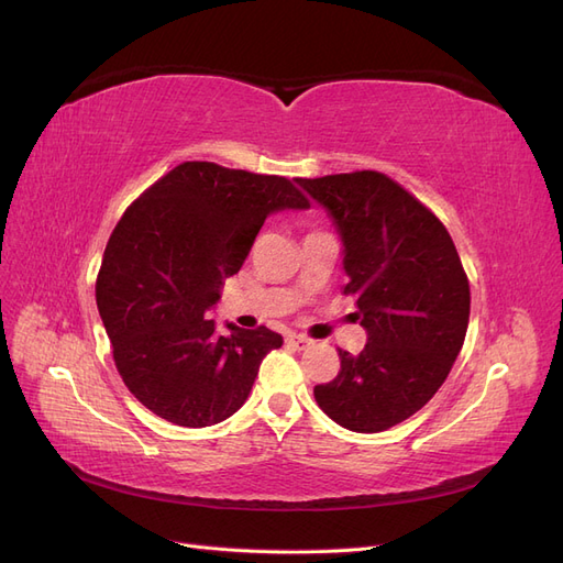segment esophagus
<instances>
[{"instance_id":"obj_1","label":"esophagus","mask_w":563,"mask_h":563,"mask_svg":"<svg viewBox=\"0 0 563 563\" xmlns=\"http://www.w3.org/2000/svg\"><path fill=\"white\" fill-rule=\"evenodd\" d=\"M286 343L298 347V350H302V347L310 345V338H308V335H300V333H288V335H286Z\"/></svg>"}]
</instances>
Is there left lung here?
<instances>
[{
  "label": "left lung",
  "mask_w": 563,
  "mask_h": 563,
  "mask_svg": "<svg viewBox=\"0 0 563 563\" xmlns=\"http://www.w3.org/2000/svg\"><path fill=\"white\" fill-rule=\"evenodd\" d=\"M333 218L345 246V296L368 343L338 350V376L314 387L319 408L352 432L411 418L444 385L465 343L470 282L444 223L380 172L298 178Z\"/></svg>",
  "instance_id": "obj_1"
}]
</instances>
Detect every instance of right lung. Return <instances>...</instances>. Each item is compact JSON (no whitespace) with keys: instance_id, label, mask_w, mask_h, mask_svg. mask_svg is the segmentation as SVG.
Returning <instances> with one entry per match:
<instances>
[{"instance_id":"add662e5","label":"right lung","mask_w":563,"mask_h":563,"mask_svg":"<svg viewBox=\"0 0 563 563\" xmlns=\"http://www.w3.org/2000/svg\"><path fill=\"white\" fill-rule=\"evenodd\" d=\"M310 201L282 176L183 162L135 199L110 234L96 279L114 366L152 413L209 428L242 408L282 335L207 319L265 218Z\"/></svg>"}]
</instances>
